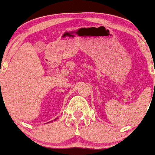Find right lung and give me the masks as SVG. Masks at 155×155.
<instances>
[{"label": "right lung", "mask_w": 155, "mask_h": 155, "mask_svg": "<svg viewBox=\"0 0 155 155\" xmlns=\"http://www.w3.org/2000/svg\"><path fill=\"white\" fill-rule=\"evenodd\" d=\"M56 120V119H55V120ZM50 122H51V121H50ZM48 123H50V122H48Z\"/></svg>", "instance_id": "add662e5"}]
</instances>
